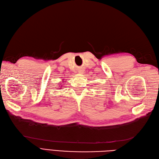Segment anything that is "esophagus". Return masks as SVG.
Instances as JSON below:
<instances>
[{
	"label": "esophagus",
	"mask_w": 159,
	"mask_h": 159,
	"mask_svg": "<svg viewBox=\"0 0 159 159\" xmlns=\"http://www.w3.org/2000/svg\"><path fill=\"white\" fill-rule=\"evenodd\" d=\"M79 72H80V73H83V72H84V70H80L79 71Z\"/></svg>",
	"instance_id": "obj_1"
}]
</instances>
